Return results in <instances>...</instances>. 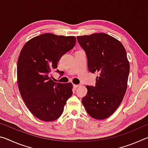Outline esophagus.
Wrapping results in <instances>:
<instances>
[{"mask_svg": "<svg viewBox=\"0 0 148 148\" xmlns=\"http://www.w3.org/2000/svg\"><path fill=\"white\" fill-rule=\"evenodd\" d=\"M80 86H81V85H80V84H78V85L73 84V87H74V88H77V87H79Z\"/></svg>", "mask_w": 148, "mask_h": 148, "instance_id": "esophagus-1", "label": "esophagus"}]
</instances>
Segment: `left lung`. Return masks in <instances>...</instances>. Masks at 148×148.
<instances>
[{
  "label": "left lung",
  "mask_w": 148,
  "mask_h": 148,
  "mask_svg": "<svg viewBox=\"0 0 148 148\" xmlns=\"http://www.w3.org/2000/svg\"><path fill=\"white\" fill-rule=\"evenodd\" d=\"M86 52L87 67L99 73L95 86H87L82 103L90 116L103 119L111 116L121 104L127 87L130 65L122 44L105 33L77 36Z\"/></svg>",
  "instance_id": "left-lung-1"
}]
</instances>
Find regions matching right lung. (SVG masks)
<instances>
[{"instance_id": "obj_1", "label": "right lung", "mask_w": 148, "mask_h": 148, "mask_svg": "<svg viewBox=\"0 0 148 148\" xmlns=\"http://www.w3.org/2000/svg\"><path fill=\"white\" fill-rule=\"evenodd\" d=\"M76 42L74 36L46 33L30 40L20 52L17 68L20 94L31 113L42 121L58 119L73 93L71 83L54 82L51 72ZM56 72L61 73L58 69Z\"/></svg>"}]
</instances>
